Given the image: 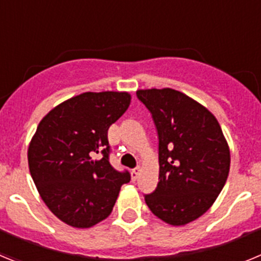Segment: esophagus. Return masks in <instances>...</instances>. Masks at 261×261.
Here are the masks:
<instances>
[{
  "mask_svg": "<svg viewBox=\"0 0 261 261\" xmlns=\"http://www.w3.org/2000/svg\"><path fill=\"white\" fill-rule=\"evenodd\" d=\"M141 174V167H136L135 170H132V179L133 180H137V177Z\"/></svg>",
  "mask_w": 261,
  "mask_h": 261,
  "instance_id": "esophagus-1",
  "label": "esophagus"
}]
</instances>
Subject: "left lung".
<instances>
[{
    "mask_svg": "<svg viewBox=\"0 0 261 261\" xmlns=\"http://www.w3.org/2000/svg\"><path fill=\"white\" fill-rule=\"evenodd\" d=\"M159 138L156 190L145 196L154 216L184 226L209 211L230 171V147L211 111L177 90H137Z\"/></svg>",
    "mask_w": 261,
    "mask_h": 261,
    "instance_id": "obj_1",
    "label": "left lung"
}]
</instances>
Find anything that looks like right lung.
Segmentation results:
<instances>
[{
    "mask_svg": "<svg viewBox=\"0 0 261 261\" xmlns=\"http://www.w3.org/2000/svg\"><path fill=\"white\" fill-rule=\"evenodd\" d=\"M132 100L126 91H87L60 103L32 136L27 159L41 200L66 225L89 229L111 214L130 180L108 161L107 132ZM102 152L100 160L92 155Z\"/></svg>",
    "mask_w": 261,
    "mask_h": 261,
    "instance_id": "1",
    "label": "right lung"
}]
</instances>
